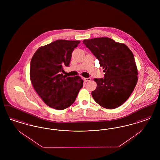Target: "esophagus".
Here are the masks:
<instances>
[{
  "mask_svg": "<svg viewBox=\"0 0 160 160\" xmlns=\"http://www.w3.org/2000/svg\"><path fill=\"white\" fill-rule=\"evenodd\" d=\"M84 81L85 82H89V81H91V78H84Z\"/></svg>",
  "mask_w": 160,
  "mask_h": 160,
  "instance_id": "esophagus-1",
  "label": "esophagus"
}]
</instances>
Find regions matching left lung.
I'll return each mask as SVG.
<instances>
[{"label": "left lung", "mask_w": 160, "mask_h": 160, "mask_svg": "<svg viewBox=\"0 0 160 160\" xmlns=\"http://www.w3.org/2000/svg\"><path fill=\"white\" fill-rule=\"evenodd\" d=\"M83 43L99 61L104 78H95L97 88L92 92L96 102L107 109L123 104L134 91L138 71L134 55L124 44L111 38L85 39Z\"/></svg>", "instance_id": "left-lung-1"}]
</instances>
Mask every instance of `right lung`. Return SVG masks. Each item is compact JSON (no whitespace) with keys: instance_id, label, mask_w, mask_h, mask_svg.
Segmentation results:
<instances>
[{"instance_id":"right-lung-1","label":"right lung","mask_w":160,"mask_h":160,"mask_svg":"<svg viewBox=\"0 0 160 160\" xmlns=\"http://www.w3.org/2000/svg\"><path fill=\"white\" fill-rule=\"evenodd\" d=\"M80 42L56 40L39 48L32 58V84L46 104L56 110H63L72 105L83 86L80 77L62 74L63 67H69L72 53Z\"/></svg>"}]
</instances>
